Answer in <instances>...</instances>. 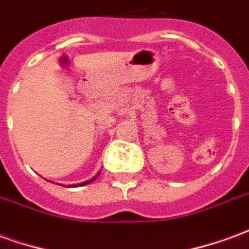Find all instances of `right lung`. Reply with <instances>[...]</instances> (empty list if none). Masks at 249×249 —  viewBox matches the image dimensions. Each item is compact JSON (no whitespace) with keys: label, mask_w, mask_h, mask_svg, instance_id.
Masks as SVG:
<instances>
[{"label":"right lung","mask_w":249,"mask_h":249,"mask_svg":"<svg viewBox=\"0 0 249 249\" xmlns=\"http://www.w3.org/2000/svg\"><path fill=\"white\" fill-rule=\"evenodd\" d=\"M101 173V172H100ZM100 173H98V175H96V176H94V178H90V180H87V181H82V183H78V184H73V185H69V187H82V185H87V184H90L92 183V181H94V180H96V178H98V176H100Z\"/></svg>","instance_id":"add662e5"}]
</instances>
